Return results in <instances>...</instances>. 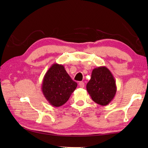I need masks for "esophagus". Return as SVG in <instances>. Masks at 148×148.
I'll use <instances>...</instances> for the list:
<instances>
[{
    "label": "esophagus",
    "mask_w": 148,
    "mask_h": 148,
    "mask_svg": "<svg viewBox=\"0 0 148 148\" xmlns=\"http://www.w3.org/2000/svg\"><path fill=\"white\" fill-rule=\"evenodd\" d=\"M79 87H80V88H83L84 87V82H80L79 83Z\"/></svg>",
    "instance_id": "esophagus-1"
}]
</instances>
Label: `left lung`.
Returning a JSON list of instances; mask_svg holds the SVG:
<instances>
[{"label": "left lung", "mask_w": 148, "mask_h": 148, "mask_svg": "<svg viewBox=\"0 0 148 148\" xmlns=\"http://www.w3.org/2000/svg\"><path fill=\"white\" fill-rule=\"evenodd\" d=\"M86 89L93 101L102 106L109 104L117 92L114 76L104 66L93 69Z\"/></svg>", "instance_id": "8db88e82"}]
</instances>
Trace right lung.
Instances as JSON below:
<instances>
[{"label": "right lung", "mask_w": 148, "mask_h": 148, "mask_svg": "<svg viewBox=\"0 0 148 148\" xmlns=\"http://www.w3.org/2000/svg\"><path fill=\"white\" fill-rule=\"evenodd\" d=\"M77 87L64 65L53 64L44 75L41 89L49 104L58 107L67 102Z\"/></svg>", "instance_id": "obj_1"}]
</instances>
